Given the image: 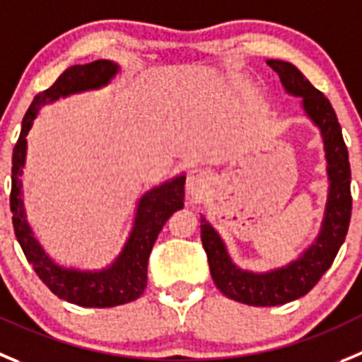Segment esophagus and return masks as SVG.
Wrapping results in <instances>:
<instances>
[{"label":"esophagus","mask_w":362,"mask_h":362,"mask_svg":"<svg viewBox=\"0 0 362 362\" xmlns=\"http://www.w3.org/2000/svg\"><path fill=\"white\" fill-rule=\"evenodd\" d=\"M207 184L209 177L205 171L192 170L191 173L187 175V184H185V187H187V192L191 197H200L202 192L205 191V187H207Z\"/></svg>","instance_id":"obj_1"}]
</instances>
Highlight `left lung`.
Instances as JSON below:
<instances>
[{
  "instance_id": "left-lung-1",
  "label": "left lung",
  "mask_w": 362,
  "mask_h": 362,
  "mask_svg": "<svg viewBox=\"0 0 362 362\" xmlns=\"http://www.w3.org/2000/svg\"><path fill=\"white\" fill-rule=\"evenodd\" d=\"M266 64L279 73L286 93L302 98L303 112L322 132L329 175V197L322 228L313 245L289 264L262 273L235 266L214 227L205 216L200 218L202 243L207 252L209 268L216 288L235 302L257 307L284 305L307 295L332 266L346 238L352 214L349 150L332 105L293 64L284 60H266Z\"/></svg>"
}]
</instances>
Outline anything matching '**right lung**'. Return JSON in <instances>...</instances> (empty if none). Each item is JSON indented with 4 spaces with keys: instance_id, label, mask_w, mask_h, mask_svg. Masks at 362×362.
Wrapping results in <instances>:
<instances>
[{
    "instance_id": "right-lung-1",
    "label": "right lung",
    "mask_w": 362,
    "mask_h": 362,
    "mask_svg": "<svg viewBox=\"0 0 362 362\" xmlns=\"http://www.w3.org/2000/svg\"><path fill=\"white\" fill-rule=\"evenodd\" d=\"M117 71L119 66L112 60H94L83 66L78 64L67 67L49 89L33 98L32 105L23 117L21 134L12 153L10 211H12L16 238L39 279L52 289V293L80 307H116L139 298L146 288L148 259L157 241L158 232L175 211L184 207L185 175H178L144 192L139 198L134 227L121 253L112 264L94 272L59 266L48 257V253L44 252L39 241L33 238L32 227L26 221L21 182L26 160V135L32 128L33 119L39 116L42 105L53 103L59 98L71 96V94L109 86Z\"/></svg>"
}]
</instances>
